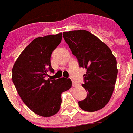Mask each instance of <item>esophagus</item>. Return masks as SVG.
Masks as SVG:
<instances>
[{
    "label": "esophagus",
    "mask_w": 133,
    "mask_h": 133,
    "mask_svg": "<svg viewBox=\"0 0 133 133\" xmlns=\"http://www.w3.org/2000/svg\"><path fill=\"white\" fill-rule=\"evenodd\" d=\"M77 85V84H76V82H74V81H72V86H73L74 87H75Z\"/></svg>",
    "instance_id": "34e87169"
}]
</instances>
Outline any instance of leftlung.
<instances>
[{
    "mask_svg": "<svg viewBox=\"0 0 133 133\" xmlns=\"http://www.w3.org/2000/svg\"><path fill=\"white\" fill-rule=\"evenodd\" d=\"M63 37L79 66L87 69L82 84L87 90V98L78 101L79 107L88 112L101 109L114 90L118 75L116 57L105 43L87 30L65 32Z\"/></svg>",
    "mask_w": 133,
    "mask_h": 133,
    "instance_id": "obj_1",
    "label": "left lung"
}]
</instances>
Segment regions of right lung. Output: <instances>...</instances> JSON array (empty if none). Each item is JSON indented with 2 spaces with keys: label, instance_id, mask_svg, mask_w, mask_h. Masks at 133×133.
<instances>
[{
  "label": "right lung",
  "instance_id": "right-lung-1",
  "mask_svg": "<svg viewBox=\"0 0 133 133\" xmlns=\"http://www.w3.org/2000/svg\"><path fill=\"white\" fill-rule=\"evenodd\" d=\"M62 34L37 37L20 54L12 67V82L18 94L30 110L39 116L50 117L59 110L61 94L71 87L69 78H49L52 52L60 44Z\"/></svg>",
  "mask_w": 133,
  "mask_h": 133
}]
</instances>
